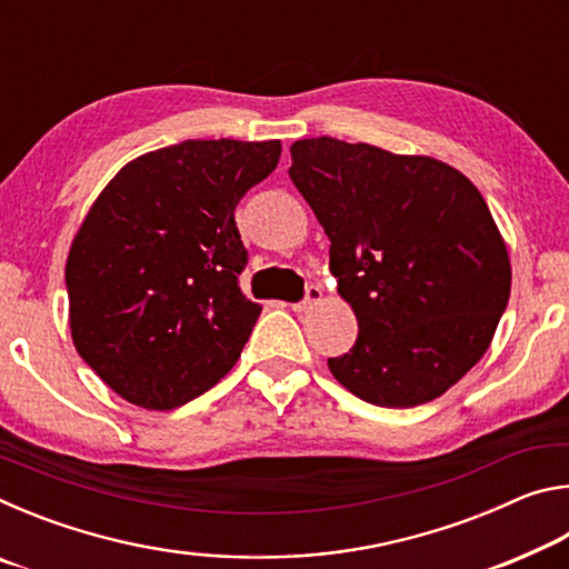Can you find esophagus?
Masks as SVG:
<instances>
[{"instance_id": "obj_1", "label": "esophagus", "mask_w": 569, "mask_h": 569, "mask_svg": "<svg viewBox=\"0 0 569 569\" xmlns=\"http://www.w3.org/2000/svg\"><path fill=\"white\" fill-rule=\"evenodd\" d=\"M321 296H323L321 286H308V288H306V296L301 298V301L293 303V311H296V313H306L308 308H313L316 303L321 301Z\"/></svg>"}]
</instances>
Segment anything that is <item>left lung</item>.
Here are the masks:
<instances>
[{"label":"left lung","mask_w":569,"mask_h":569,"mask_svg":"<svg viewBox=\"0 0 569 569\" xmlns=\"http://www.w3.org/2000/svg\"><path fill=\"white\" fill-rule=\"evenodd\" d=\"M293 186L331 240L359 319L329 369L353 397L409 409L445 393L492 341L512 271L481 192L447 162L336 138L291 146Z\"/></svg>","instance_id":"obj_1"}]
</instances>
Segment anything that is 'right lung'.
<instances>
[{
  "mask_svg": "<svg viewBox=\"0 0 569 569\" xmlns=\"http://www.w3.org/2000/svg\"><path fill=\"white\" fill-rule=\"evenodd\" d=\"M281 142L186 140L132 160L94 200L64 268L84 363L134 407L170 411L226 377L261 306L240 293V198Z\"/></svg>",
  "mask_w": 569,
  "mask_h": 569,
  "instance_id": "add662e5",
  "label": "right lung"
}]
</instances>
